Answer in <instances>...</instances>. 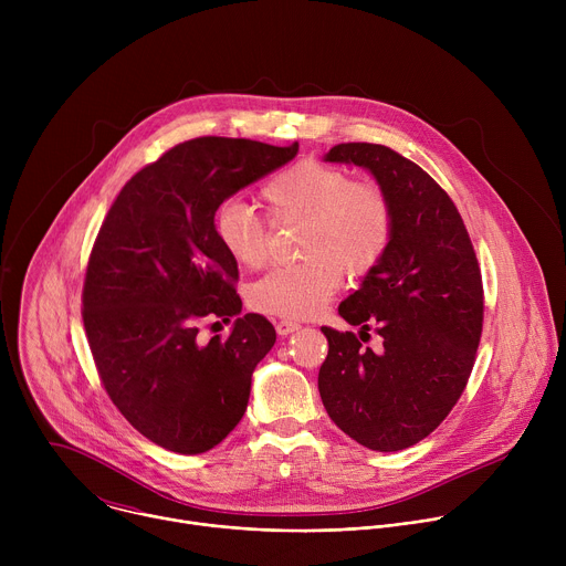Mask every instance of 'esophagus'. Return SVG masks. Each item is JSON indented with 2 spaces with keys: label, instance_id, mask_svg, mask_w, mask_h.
Returning <instances> with one entry per match:
<instances>
[{
  "label": "esophagus",
  "instance_id": "esophagus-1",
  "mask_svg": "<svg viewBox=\"0 0 566 566\" xmlns=\"http://www.w3.org/2000/svg\"><path fill=\"white\" fill-rule=\"evenodd\" d=\"M275 329H277V334H280V336H289V334H293V332H297V329H300V322L289 319V317H282V319H277Z\"/></svg>",
  "mask_w": 566,
  "mask_h": 566
}]
</instances>
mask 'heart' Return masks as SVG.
<instances>
[{"label":"heart","mask_w":566,"mask_h":566,"mask_svg":"<svg viewBox=\"0 0 566 566\" xmlns=\"http://www.w3.org/2000/svg\"><path fill=\"white\" fill-rule=\"evenodd\" d=\"M273 219H297L304 262L273 269L249 291L253 308L280 317H308L325 306L352 277L371 273L385 258L394 214L387 195L376 184H358L340 168L300 160L277 172L262 188ZM221 251L241 269L266 262V226L247 203L226 201L212 217Z\"/></svg>","instance_id":"b5f03b06"}]
</instances>
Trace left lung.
I'll list each match as a JSON object with an SVG mask.
<instances>
[{"instance_id": "obj_1", "label": "left lung", "mask_w": 566, "mask_h": 566, "mask_svg": "<svg viewBox=\"0 0 566 566\" xmlns=\"http://www.w3.org/2000/svg\"><path fill=\"white\" fill-rule=\"evenodd\" d=\"M329 164L367 170L394 214L391 244L338 313L352 332L329 340L317 389L332 421L369 450L410 448L439 428L474 365L483 322L481 273L463 219L441 186L385 145L343 143ZM381 336L363 348L368 329Z\"/></svg>"}]
</instances>
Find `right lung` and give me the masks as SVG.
Segmentation results:
<instances>
[{
  "mask_svg": "<svg viewBox=\"0 0 566 566\" xmlns=\"http://www.w3.org/2000/svg\"><path fill=\"white\" fill-rule=\"evenodd\" d=\"M295 154L297 143L186 140L136 172L101 226L83 291L87 340L114 406L160 448L201 454L247 412L275 329L264 315L239 317V271L212 217ZM208 314L235 317L226 342L198 343Z\"/></svg>",
  "mask_w": 566,
  "mask_h": 566,
  "instance_id": "1",
  "label": "right lung"
}]
</instances>
